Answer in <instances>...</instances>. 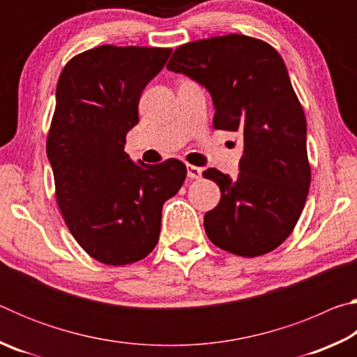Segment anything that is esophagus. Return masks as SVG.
Masks as SVG:
<instances>
[{
  "label": "esophagus",
  "mask_w": 357,
  "mask_h": 357,
  "mask_svg": "<svg viewBox=\"0 0 357 357\" xmlns=\"http://www.w3.org/2000/svg\"><path fill=\"white\" fill-rule=\"evenodd\" d=\"M203 174V170L198 167H193V165H187V176L190 179H200Z\"/></svg>",
  "instance_id": "obj_1"
}]
</instances>
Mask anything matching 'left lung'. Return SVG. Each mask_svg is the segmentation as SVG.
<instances>
[{"label": "left lung", "instance_id": "8db88e82", "mask_svg": "<svg viewBox=\"0 0 357 357\" xmlns=\"http://www.w3.org/2000/svg\"><path fill=\"white\" fill-rule=\"evenodd\" d=\"M167 69L209 91L215 129L243 132L238 178L203 172L220 187V202L204 214L208 238L241 257L279 247L299 220L310 185L307 124L282 56L243 34L181 45Z\"/></svg>", "mask_w": 357, "mask_h": 357}]
</instances>
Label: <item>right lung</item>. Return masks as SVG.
Returning a JSON list of instances; mask_svg holds the SVG:
<instances>
[{
	"label": "right lung",
	"mask_w": 357,
	"mask_h": 357,
	"mask_svg": "<svg viewBox=\"0 0 357 357\" xmlns=\"http://www.w3.org/2000/svg\"><path fill=\"white\" fill-rule=\"evenodd\" d=\"M170 53L100 45L72 58L59 75L47 138L56 202L72 236L104 264H130L153 252L162 206L185 179L181 160L144 165L124 153L143 89Z\"/></svg>",
	"instance_id": "obj_1"
}]
</instances>
